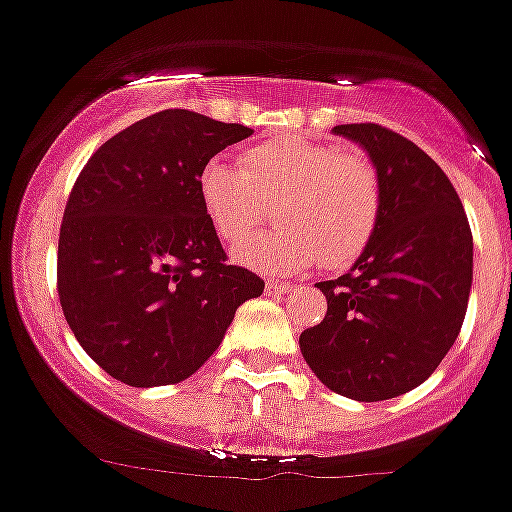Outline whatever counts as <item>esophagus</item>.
Instances as JSON below:
<instances>
[{
  "label": "esophagus",
  "instance_id": "34e87169",
  "mask_svg": "<svg viewBox=\"0 0 512 512\" xmlns=\"http://www.w3.org/2000/svg\"><path fill=\"white\" fill-rule=\"evenodd\" d=\"M289 289H292V284L289 282H274V279L266 282V292H269V295H287Z\"/></svg>",
  "mask_w": 512,
  "mask_h": 512
}]
</instances>
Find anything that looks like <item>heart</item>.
<instances>
[{"label": "heart", "instance_id": "1", "mask_svg": "<svg viewBox=\"0 0 512 512\" xmlns=\"http://www.w3.org/2000/svg\"><path fill=\"white\" fill-rule=\"evenodd\" d=\"M200 205L225 243H240L280 200L277 229L235 248L233 259L266 274L312 261L346 266L361 256L379 223L382 194L372 161L312 140H266L243 166L210 158L197 176Z\"/></svg>", "mask_w": 512, "mask_h": 512}]
</instances>
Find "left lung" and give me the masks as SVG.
<instances>
[{
	"label": "left lung",
	"instance_id": "8db88e82",
	"mask_svg": "<svg viewBox=\"0 0 512 512\" xmlns=\"http://www.w3.org/2000/svg\"><path fill=\"white\" fill-rule=\"evenodd\" d=\"M333 133L366 151L382 210L354 266L318 282L328 312L302 330L300 351L328 390L390 400L431 377L459 336L472 289V230L449 176L413 140L374 122Z\"/></svg>",
	"mask_w": 512,
	"mask_h": 512
}]
</instances>
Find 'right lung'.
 <instances>
[{
	"label": "right lung",
	"mask_w": 512,
	"mask_h": 512,
	"mask_svg": "<svg viewBox=\"0 0 512 512\" xmlns=\"http://www.w3.org/2000/svg\"><path fill=\"white\" fill-rule=\"evenodd\" d=\"M253 135L189 110L143 117L87 161L58 238V297L81 348L130 387L192 377L264 279L225 264L200 205L212 156Z\"/></svg>",
	"instance_id": "add662e5"
}]
</instances>
